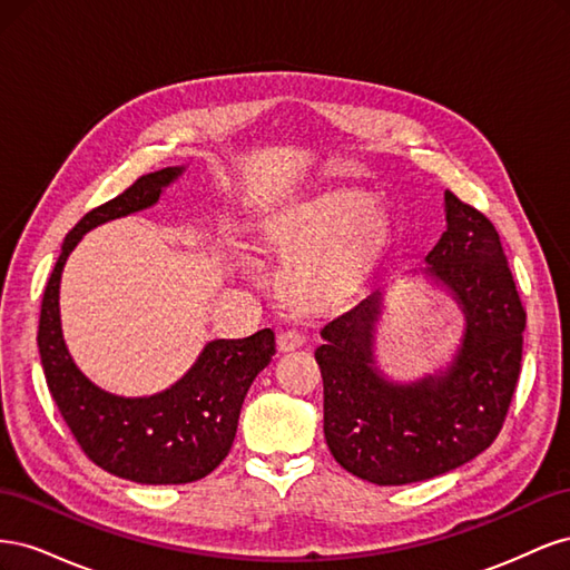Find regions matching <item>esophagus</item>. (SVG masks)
<instances>
[{
    "label": "esophagus",
    "instance_id": "esophagus-1",
    "mask_svg": "<svg viewBox=\"0 0 570 570\" xmlns=\"http://www.w3.org/2000/svg\"><path fill=\"white\" fill-rule=\"evenodd\" d=\"M302 344H304V335L299 331H283L278 335V350L281 352H292V350L302 347Z\"/></svg>",
    "mask_w": 570,
    "mask_h": 570
}]
</instances>
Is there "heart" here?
Wrapping results in <instances>:
<instances>
[{
	"instance_id": "obj_1",
	"label": "heart",
	"mask_w": 570,
	"mask_h": 570,
	"mask_svg": "<svg viewBox=\"0 0 570 570\" xmlns=\"http://www.w3.org/2000/svg\"><path fill=\"white\" fill-rule=\"evenodd\" d=\"M387 233V216L358 189L321 195L266 230L268 247L292 268L287 289L302 304L342 297L364 273Z\"/></svg>"
}]
</instances>
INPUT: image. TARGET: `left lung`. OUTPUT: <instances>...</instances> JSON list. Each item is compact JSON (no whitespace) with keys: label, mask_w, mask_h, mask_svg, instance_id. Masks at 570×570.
I'll return each mask as SVG.
<instances>
[{"label":"left lung","mask_w":570,"mask_h":570,"mask_svg":"<svg viewBox=\"0 0 570 570\" xmlns=\"http://www.w3.org/2000/svg\"><path fill=\"white\" fill-rule=\"evenodd\" d=\"M444 216L446 230L421 273L450 292L465 318L450 366L416 383L387 381L373 356L381 289L321 331L325 442L344 471L375 485L421 482L485 452L519 383L525 308L502 239L450 189Z\"/></svg>","instance_id":"obj_1"}]
</instances>
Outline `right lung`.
I'll return each mask as SVG.
<instances>
[{"label":"right lung","instance_id":"1","mask_svg":"<svg viewBox=\"0 0 570 570\" xmlns=\"http://www.w3.org/2000/svg\"><path fill=\"white\" fill-rule=\"evenodd\" d=\"M183 170V166L154 170L85 214L63 239L40 312V361L66 425L99 469L142 485H185L209 475L230 452L249 385L275 354L271 327L243 340H214L178 383L151 396L105 392L82 375L68 354L59 314V285L68 254L101 223L157 204Z\"/></svg>","mask_w":570,"mask_h":570}]
</instances>
